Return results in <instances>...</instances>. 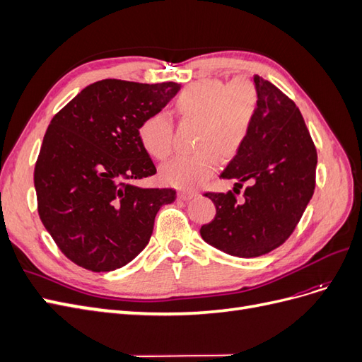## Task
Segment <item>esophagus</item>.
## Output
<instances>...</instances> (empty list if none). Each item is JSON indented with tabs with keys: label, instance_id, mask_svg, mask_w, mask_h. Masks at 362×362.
Wrapping results in <instances>:
<instances>
[{
	"label": "esophagus",
	"instance_id": "34e87169",
	"mask_svg": "<svg viewBox=\"0 0 362 362\" xmlns=\"http://www.w3.org/2000/svg\"><path fill=\"white\" fill-rule=\"evenodd\" d=\"M196 196H198V193H196V192H180L178 193V198L181 201H190V199L196 198Z\"/></svg>",
	"mask_w": 362,
	"mask_h": 362
}]
</instances>
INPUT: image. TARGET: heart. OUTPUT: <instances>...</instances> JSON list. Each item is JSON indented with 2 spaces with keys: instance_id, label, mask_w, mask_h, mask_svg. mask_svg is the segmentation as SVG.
Returning a JSON list of instances; mask_svg holds the SVG:
<instances>
[{
  "instance_id": "1",
  "label": "heart",
  "mask_w": 362,
  "mask_h": 362,
  "mask_svg": "<svg viewBox=\"0 0 362 362\" xmlns=\"http://www.w3.org/2000/svg\"><path fill=\"white\" fill-rule=\"evenodd\" d=\"M259 104L254 83L231 84L208 80L194 83L177 96L175 113L181 122L198 124L193 156H181L164 164L163 181L182 190H194L214 177L222 158H234L246 144ZM140 145L156 160L173 151V122L166 113L148 116L139 127Z\"/></svg>"
}]
</instances>
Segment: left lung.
Instances as JSON below:
<instances>
[{"instance_id": "obj_1", "label": "left lung", "mask_w": 362, "mask_h": 362, "mask_svg": "<svg viewBox=\"0 0 362 362\" xmlns=\"http://www.w3.org/2000/svg\"><path fill=\"white\" fill-rule=\"evenodd\" d=\"M254 83L255 120L242 151L221 173L238 182L234 193L204 194L214 202L216 216L201 226L206 243L240 258L269 254L286 242L315 187L317 151L299 108L270 81L254 75ZM246 180L251 185L238 202L235 194Z\"/></svg>"}]
</instances>
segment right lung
I'll return each mask as SVG.
<instances>
[{
    "label": "right lung",
    "mask_w": 362,
    "mask_h": 362,
    "mask_svg": "<svg viewBox=\"0 0 362 362\" xmlns=\"http://www.w3.org/2000/svg\"><path fill=\"white\" fill-rule=\"evenodd\" d=\"M178 83L101 80L52 117L35 168L39 217L76 266L110 272L148 245L173 189L129 184L157 172L139 127L178 93Z\"/></svg>",
    "instance_id": "obj_1"
}]
</instances>
